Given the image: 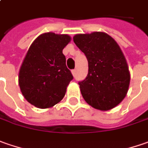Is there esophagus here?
Returning a JSON list of instances; mask_svg holds the SVG:
<instances>
[{"label":"esophagus","mask_w":148,"mask_h":148,"mask_svg":"<svg viewBox=\"0 0 148 148\" xmlns=\"http://www.w3.org/2000/svg\"><path fill=\"white\" fill-rule=\"evenodd\" d=\"M72 74H73L74 76H76V69H73L72 70Z\"/></svg>","instance_id":"1"}]
</instances>
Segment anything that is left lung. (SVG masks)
Instances as JSON below:
<instances>
[{"mask_svg": "<svg viewBox=\"0 0 148 148\" xmlns=\"http://www.w3.org/2000/svg\"><path fill=\"white\" fill-rule=\"evenodd\" d=\"M74 42L88 63V75L79 82L84 99L101 111L116 107L125 98L130 83L127 64L119 45L103 32L76 35Z\"/></svg>", "mask_w": 148, "mask_h": 148, "instance_id": "left-lung-1", "label": "left lung"}]
</instances>
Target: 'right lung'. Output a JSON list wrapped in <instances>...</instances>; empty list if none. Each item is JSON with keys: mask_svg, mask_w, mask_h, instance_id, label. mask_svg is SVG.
<instances>
[{"mask_svg": "<svg viewBox=\"0 0 148 148\" xmlns=\"http://www.w3.org/2000/svg\"><path fill=\"white\" fill-rule=\"evenodd\" d=\"M68 35L45 33L31 44L19 73V85L25 99L39 108L53 107L63 99L74 79L66 66L63 49Z\"/></svg>", "mask_w": 148, "mask_h": 148, "instance_id": "add662e5", "label": "right lung"}]
</instances>
